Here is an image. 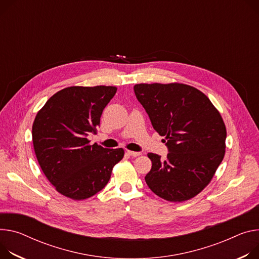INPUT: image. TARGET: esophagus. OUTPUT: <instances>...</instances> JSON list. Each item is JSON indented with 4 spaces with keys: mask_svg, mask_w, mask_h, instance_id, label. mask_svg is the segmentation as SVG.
Masks as SVG:
<instances>
[{
    "mask_svg": "<svg viewBox=\"0 0 259 259\" xmlns=\"http://www.w3.org/2000/svg\"><path fill=\"white\" fill-rule=\"evenodd\" d=\"M126 153H127L129 156H131V157H137V156L140 155L139 152H133V151H127Z\"/></svg>",
    "mask_w": 259,
    "mask_h": 259,
    "instance_id": "34e87169",
    "label": "esophagus"
}]
</instances>
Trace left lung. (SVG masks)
I'll use <instances>...</instances> for the list:
<instances>
[{"label":"left lung","mask_w":259,"mask_h":259,"mask_svg":"<svg viewBox=\"0 0 259 259\" xmlns=\"http://www.w3.org/2000/svg\"><path fill=\"white\" fill-rule=\"evenodd\" d=\"M134 92L169 149L165 160L148 154L152 168L147 185L168 201L195 197L225 155L226 127L220 112L202 92L185 83H137Z\"/></svg>","instance_id":"obj_1"}]
</instances>
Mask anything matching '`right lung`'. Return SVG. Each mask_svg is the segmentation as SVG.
Returning a JSON list of instances; mask_svg holds the SVG:
<instances>
[{"label": "right lung", "instance_id": "add662e5", "mask_svg": "<svg viewBox=\"0 0 259 259\" xmlns=\"http://www.w3.org/2000/svg\"><path fill=\"white\" fill-rule=\"evenodd\" d=\"M112 85L65 88L37 112L33 123L34 151L39 165L55 189L74 200L95 195L108 183L124 150L90 145L97 133L103 109L112 99Z\"/></svg>", "mask_w": 259, "mask_h": 259}]
</instances>
